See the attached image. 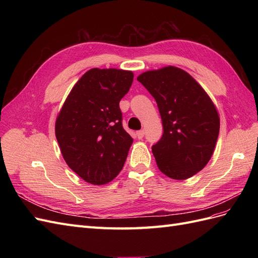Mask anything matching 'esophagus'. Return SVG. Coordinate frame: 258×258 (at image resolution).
I'll list each match as a JSON object with an SVG mask.
<instances>
[{
  "instance_id": "obj_1",
  "label": "esophagus",
  "mask_w": 258,
  "mask_h": 258,
  "mask_svg": "<svg viewBox=\"0 0 258 258\" xmlns=\"http://www.w3.org/2000/svg\"><path fill=\"white\" fill-rule=\"evenodd\" d=\"M144 130H140V131H137V138L139 139V140H141V139H143V137H144Z\"/></svg>"
}]
</instances>
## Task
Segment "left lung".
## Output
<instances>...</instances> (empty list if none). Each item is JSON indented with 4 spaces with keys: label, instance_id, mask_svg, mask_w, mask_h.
Segmentation results:
<instances>
[{
    "label": "left lung",
    "instance_id": "8db88e82",
    "mask_svg": "<svg viewBox=\"0 0 258 258\" xmlns=\"http://www.w3.org/2000/svg\"><path fill=\"white\" fill-rule=\"evenodd\" d=\"M154 97L163 135L153 145L156 163L163 174L186 179L206 167L220 132V116L205 89L184 70L165 67L138 76Z\"/></svg>",
    "mask_w": 258,
    "mask_h": 258
}]
</instances>
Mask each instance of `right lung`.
<instances>
[{
	"mask_svg": "<svg viewBox=\"0 0 258 258\" xmlns=\"http://www.w3.org/2000/svg\"><path fill=\"white\" fill-rule=\"evenodd\" d=\"M132 82L131 71L91 69L74 85L57 116L61 154L87 183L111 182L127 159L134 139L122 128L119 101Z\"/></svg>",
	"mask_w": 258,
	"mask_h": 258,
	"instance_id": "1",
	"label": "right lung"
}]
</instances>
